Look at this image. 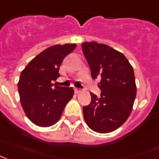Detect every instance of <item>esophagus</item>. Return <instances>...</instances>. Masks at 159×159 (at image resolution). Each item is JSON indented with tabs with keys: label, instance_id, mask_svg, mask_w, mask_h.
Here are the masks:
<instances>
[{
	"label": "esophagus",
	"instance_id": "obj_1",
	"mask_svg": "<svg viewBox=\"0 0 159 159\" xmlns=\"http://www.w3.org/2000/svg\"><path fill=\"white\" fill-rule=\"evenodd\" d=\"M81 92V90L80 89H79V88H75V93H80Z\"/></svg>",
	"mask_w": 159,
	"mask_h": 159
}]
</instances>
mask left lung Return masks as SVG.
Segmentation results:
<instances>
[{"instance_id": "1", "label": "left lung", "mask_w": 159, "mask_h": 159, "mask_svg": "<svg viewBox=\"0 0 159 159\" xmlns=\"http://www.w3.org/2000/svg\"><path fill=\"white\" fill-rule=\"evenodd\" d=\"M82 51L93 79L99 78L101 97L90 93L91 102L83 107L85 122L97 133H110L129 118L137 95L133 67L122 52L104 43H82Z\"/></svg>"}]
</instances>
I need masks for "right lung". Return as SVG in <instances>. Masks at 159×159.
Segmentation results:
<instances>
[{
	"instance_id": "1",
	"label": "right lung",
	"mask_w": 159,
	"mask_h": 159,
	"mask_svg": "<svg viewBox=\"0 0 159 159\" xmlns=\"http://www.w3.org/2000/svg\"><path fill=\"white\" fill-rule=\"evenodd\" d=\"M76 43L56 44L33 58L21 72L18 92L22 109L29 120L39 127L58 122L64 108L74 94L72 87L52 84L59 77V67Z\"/></svg>"
}]
</instances>
